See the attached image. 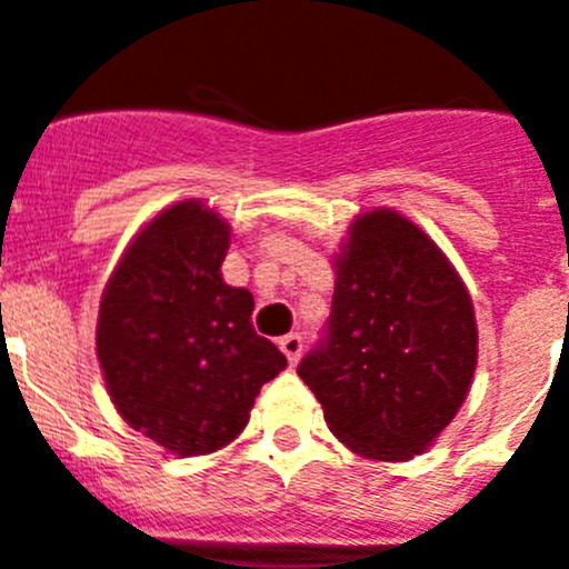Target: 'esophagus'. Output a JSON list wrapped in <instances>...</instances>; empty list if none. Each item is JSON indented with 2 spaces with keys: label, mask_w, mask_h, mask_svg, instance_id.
Here are the masks:
<instances>
[{
  "label": "esophagus",
  "mask_w": 569,
  "mask_h": 569,
  "mask_svg": "<svg viewBox=\"0 0 569 569\" xmlns=\"http://www.w3.org/2000/svg\"><path fill=\"white\" fill-rule=\"evenodd\" d=\"M280 350H283L286 359H289L291 365L300 362V353H302V337H300V333H286V337H280Z\"/></svg>",
  "instance_id": "obj_1"
}]
</instances>
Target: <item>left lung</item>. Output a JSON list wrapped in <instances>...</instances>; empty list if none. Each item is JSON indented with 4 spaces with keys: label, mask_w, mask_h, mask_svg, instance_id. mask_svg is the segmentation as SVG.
I'll use <instances>...</instances> for the list:
<instances>
[{
    "label": "left lung",
    "mask_w": 569,
    "mask_h": 569,
    "mask_svg": "<svg viewBox=\"0 0 569 569\" xmlns=\"http://www.w3.org/2000/svg\"><path fill=\"white\" fill-rule=\"evenodd\" d=\"M475 365V309L452 263L405 216H359L326 331L297 365L331 432L365 458L410 460L458 416Z\"/></svg>",
    "instance_id": "obj_1"
}]
</instances>
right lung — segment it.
<instances>
[{
  "instance_id": "right-lung-1",
  "label": "right lung",
  "mask_w": 569,
  "mask_h": 569,
  "mask_svg": "<svg viewBox=\"0 0 569 569\" xmlns=\"http://www.w3.org/2000/svg\"><path fill=\"white\" fill-rule=\"evenodd\" d=\"M230 227L201 201L134 238L100 300L98 359L117 412L168 452H216L249 421L286 357L252 328L254 300L221 280Z\"/></svg>"
}]
</instances>
